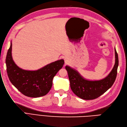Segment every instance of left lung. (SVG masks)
<instances>
[{"label":"left lung","instance_id":"8db88e82","mask_svg":"<svg viewBox=\"0 0 127 127\" xmlns=\"http://www.w3.org/2000/svg\"><path fill=\"white\" fill-rule=\"evenodd\" d=\"M115 51V64L112 71L101 80L90 81L82 76L75 69L65 66L68 73L71 89L75 95L84 100H93L103 95L111 88L116 80L119 65L118 55Z\"/></svg>","mask_w":127,"mask_h":127}]
</instances>
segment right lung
Wrapping results in <instances>:
<instances>
[{
	"instance_id": "right-lung-1",
	"label": "right lung",
	"mask_w": 127,
	"mask_h": 127,
	"mask_svg": "<svg viewBox=\"0 0 127 127\" xmlns=\"http://www.w3.org/2000/svg\"><path fill=\"white\" fill-rule=\"evenodd\" d=\"M12 43L6 59L7 72L11 83L24 95L37 97L46 95L50 91L53 79L64 64V60L56 61L36 71L19 68L13 60Z\"/></svg>"
}]
</instances>
